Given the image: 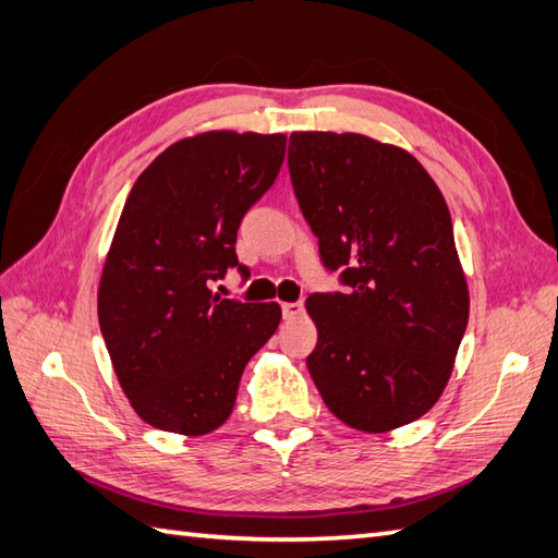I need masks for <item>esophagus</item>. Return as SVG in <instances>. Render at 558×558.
I'll return each instance as SVG.
<instances>
[{"label":"esophagus","mask_w":558,"mask_h":558,"mask_svg":"<svg viewBox=\"0 0 558 558\" xmlns=\"http://www.w3.org/2000/svg\"><path fill=\"white\" fill-rule=\"evenodd\" d=\"M302 312H304L302 302H286V304H282V316H286V318H298V316H302Z\"/></svg>","instance_id":"obj_1"}]
</instances>
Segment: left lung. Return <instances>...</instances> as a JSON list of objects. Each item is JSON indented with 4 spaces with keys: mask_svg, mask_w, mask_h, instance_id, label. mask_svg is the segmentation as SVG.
<instances>
[{
    "mask_svg": "<svg viewBox=\"0 0 558 558\" xmlns=\"http://www.w3.org/2000/svg\"><path fill=\"white\" fill-rule=\"evenodd\" d=\"M294 196L345 292L312 294L306 366L328 410L386 434L429 412L453 372L470 292L441 189L405 148L292 132Z\"/></svg>",
    "mask_w": 558,
    "mask_h": 558,
    "instance_id": "left-lung-1",
    "label": "left lung"
}]
</instances>
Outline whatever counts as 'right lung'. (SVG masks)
<instances>
[{"label":"right lung","mask_w":558,"mask_h":558,"mask_svg":"<svg viewBox=\"0 0 558 558\" xmlns=\"http://www.w3.org/2000/svg\"><path fill=\"white\" fill-rule=\"evenodd\" d=\"M286 144V134L230 129L189 136L126 196L100 272L98 322L117 381L156 429H218L246 362L276 333L278 302L222 300L210 286L236 266V230L276 182Z\"/></svg>","instance_id":"obj_1"}]
</instances>
